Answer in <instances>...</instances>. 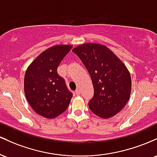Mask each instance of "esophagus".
Segmentation results:
<instances>
[{
	"label": "esophagus",
	"instance_id": "34e87169",
	"mask_svg": "<svg viewBox=\"0 0 157 157\" xmlns=\"http://www.w3.org/2000/svg\"><path fill=\"white\" fill-rule=\"evenodd\" d=\"M80 93H81V92L79 90H76L75 91V94L76 95V96H79V95H80Z\"/></svg>",
	"mask_w": 157,
	"mask_h": 157
}]
</instances>
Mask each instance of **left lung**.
I'll list each match as a JSON object with an SVG mask.
<instances>
[{"label":"left lung","mask_w":157,"mask_h":157,"mask_svg":"<svg viewBox=\"0 0 157 157\" xmlns=\"http://www.w3.org/2000/svg\"><path fill=\"white\" fill-rule=\"evenodd\" d=\"M91 77L94 94L88 102L93 113L108 119L121 111L129 99L131 78L125 65L107 47L84 44L73 50Z\"/></svg>","instance_id":"1"}]
</instances>
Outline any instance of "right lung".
Masks as SVG:
<instances>
[{
	"mask_svg": "<svg viewBox=\"0 0 157 157\" xmlns=\"http://www.w3.org/2000/svg\"><path fill=\"white\" fill-rule=\"evenodd\" d=\"M56 45L40 53L28 67L24 76V93L32 108L47 119L57 117L67 110L73 97L58 67L72 49Z\"/></svg>",
	"mask_w": 157,
	"mask_h": 157,
	"instance_id": "obj_1",
	"label": "right lung"
}]
</instances>
